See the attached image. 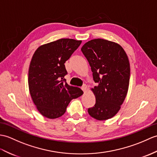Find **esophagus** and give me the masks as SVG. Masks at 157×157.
Here are the masks:
<instances>
[{
    "instance_id": "34e87169",
    "label": "esophagus",
    "mask_w": 157,
    "mask_h": 157,
    "mask_svg": "<svg viewBox=\"0 0 157 157\" xmlns=\"http://www.w3.org/2000/svg\"><path fill=\"white\" fill-rule=\"evenodd\" d=\"M82 90L83 91V92H86V91L87 90V86L86 85H83L82 87Z\"/></svg>"
}]
</instances>
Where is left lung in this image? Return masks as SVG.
<instances>
[{
	"mask_svg": "<svg viewBox=\"0 0 157 157\" xmlns=\"http://www.w3.org/2000/svg\"><path fill=\"white\" fill-rule=\"evenodd\" d=\"M88 61L97 86L92 88L96 104L89 114L98 120L110 119L117 114L129 87L128 57L118 43L103 39L90 40L82 47Z\"/></svg>",
	"mask_w": 157,
	"mask_h": 157,
	"instance_id": "8db88e82",
	"label": "left lung"
}]
</instances>
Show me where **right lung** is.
Segmentation results:
<instances>
[{"label": "right lung", "mask_w": 157, "mask_h": 157, "mask_svg": "<svg viewBox=\"0 0 157 157\" xmlns=\"http://www.w3.org/2000/svg\"><path fill=\"white\" fill-rule=\"evenodd\" d=\"M82 41L61 39L39 46L29 65L28 83L33 101L41 114L49 119L65 114L71 100L83 91L65 82L64 63L78 48Z\"/></svg>", "instance_id": "right-lung-1"}]
</instances>
